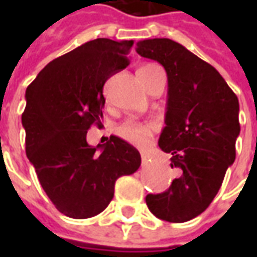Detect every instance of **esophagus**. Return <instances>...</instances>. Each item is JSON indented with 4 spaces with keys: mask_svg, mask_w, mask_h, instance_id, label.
<instances>
[{
    "mask_svg": "<svg viewBox=\"0 0 257 257\" xmlns=\"http://www.w3.org/2000/svg\"><path fill=\"white\" fill-rule=\"evenodd\" d=\"M142 161L143 162H147V161H150V156L146 153V151H142Z\"/></svg>",
    "mask_w": 257,
    "mask_h": 257,
    "instance_id": "1",
    "label": "esophagus"
}]
</instances>
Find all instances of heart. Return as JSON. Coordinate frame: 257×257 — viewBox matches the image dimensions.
Here are the masks:
<instances>
[{"label":"heart","instance_id":"obj_1","mask_svg":"<svg viewBox=\"0 0 257 257\" xmlns=\"http://www.w3.org/2000/svg\"><path fill=\"white\" fill-rule=\"evenodd\" d=\"M143 67H147V66H143ZM154 129H156V123L154 122H134V121H128V122L118 126L117 134L122 139L128 140L129 143L143 146L149 142L150 136L154 132Z\"/></svg>","mask_w":257,"mask_h":257}]
</instances>
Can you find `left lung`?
<instances>
[{"label": "left lung", "mask_w": 257, "mask_h": 257, "mask_svg": "<svg viewBox=\"0 0 257 257\" xmlns=\"http://www.w3.org/2000/svg\"><path fill=\"white\" fill-rule=\"evenodd\" d=\"M136 52L156 60L168 75L165 126L158 146L172 154L179 176L161 194H147L146 204L158 219L191 220L204 212L235 160L239 103L213 66L169 38L143 40Z\"/></svg>", "instance_id": "1"}]
</instances>
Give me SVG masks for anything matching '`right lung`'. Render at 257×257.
<instances>
[{"mask_svg":"<svg viewBox=\"0 0 257 257\" xmlns=\"http://www.w3.org/2000/svg\"><path fill=\"white\" fill-rule=\"evenodd\" d=\"M134 41L96 38L42 68L26 89L22 125L26 154L59 212L88 219L106 209L115 180L140 167L139 151L118 136L88 145L86 132L100 123L107 79L129 64Z\"/></svg>","mask_w":257,"mask_h":257,"instance_id":"obj_1","label":"right lung"}]
</instances>
